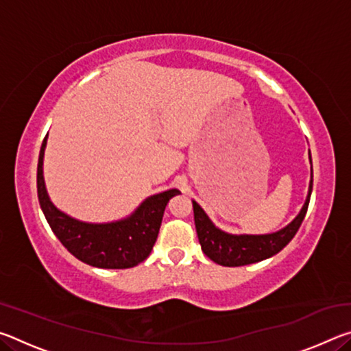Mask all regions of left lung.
Listing matches in <instances>:
<instances>
[{"mask_svg": "<svg viewBox=\"0 0 351 351\" xmlns=\"http://www.w3.org/2000/svg\"><path fill=\"white\" fill-rule=\"evenodd\" d=\"M313 175V167H311ZM313 190V178L310 182V192L305 201L304 207L299 215L289 223L287 228L268 235H230L223 230L217 229L212 224L209 217L201 209L197 201L193 203V215H195V228H197L198 240L203 252L210 260L223 266H245L251 263H257L265 258H269L293 240V237L299 230L302 221L306 215L308 204Z\"/></svg>", "mask_w": 351, "mask_h": 351, "instance_id": "left-lung-1", "label": "left lung"}]
</instances>
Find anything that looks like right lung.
<instances>
[{"instance_id":"add662e5","label":"right lung","mask_w":351,"mask_h":351,"mask_svg":"<svg viewBox=\"0 0 351 351\" xmlns=\"http://www.w3.org/2000/svg\"><path fill=\"white\" fill-rule=\"evenodd\" d=\"M46 138L38 156L37 192L41 210L62 245L83 263L96 268L125 269L144 261L158 239L165 206L170 198L180 193V190L171 189L153 195L138 207L132 217L121 221L106 224L82 223L58 210L47 197L43 180Z\"/></svg>"}]
</instances>
